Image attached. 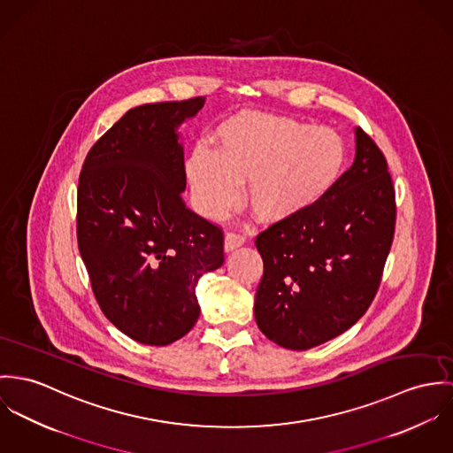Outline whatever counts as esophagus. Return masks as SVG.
<instances>
[{
  "label": "esophagus",
  "mask_w": 453,
  "mask_h": 453,
  "mask_svg": "<svg viewBox=\"0 0 453 453\" xmlns=\"http://www.w3.org/2000/svg\"><path fill=\"white\" fill-rule=\"evenodd\" d=\"M243 243H245V236H243V234H240V233L231 231V233H227V234H226L224 249H226V251L236 250V249H240Z\"/></svg>",
  "instance_id": "obj_1"
}]
</instances>
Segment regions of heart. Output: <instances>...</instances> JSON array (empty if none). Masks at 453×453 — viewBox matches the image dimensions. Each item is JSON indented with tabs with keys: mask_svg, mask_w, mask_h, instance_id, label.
I'll list each match as a JSON object with an SVG mask.
<instances>
[{
	"mask_svg": "<svg viewBox=\"0 0 453 453\" xmlns=\"http://www.w3.org/2000/svg\"><path fill=\"white\" fill-rule=\"evenodd\" d=\"M348 144L339 132L294 118L242 112L217 130L215 152L196 150L186 163L200 211L222 217L247 186L251 211L262 222L297 217L341 180Z\"/></svg>",
	"mask_w": 453,
	"mask_h": 453,
	"instance_id": "obj_1",
	"label": "heart"
}]
</instances>
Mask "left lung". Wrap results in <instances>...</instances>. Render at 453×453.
I'll return each instance as SVG.
<instances>
[{
    "mask_svg": "<svg viewBox=\"0 0 453 453\" xmlns=\"http://www.w3.org/2000/svg\"><path fill=\"white\" fill-rule=\"evenodd\" d=\"M356 156L312 208L262 231L255 321L274 344L305 351L341 334L373 301L391 250L396 203L388 161L359 128Z\"/></svg>",
    "mask_w": 453,
    "mask_h": 453,
    "instance_id": "obj_1",
    "label": "left lung"
}]
</instances>
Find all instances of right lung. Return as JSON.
Instances as JSON below:
<instances>
[{
	"label": "right lung",
	"instance_id": "1",
	"mask_svg": "<svg viewBox=\"0 0 453 453\" xmlns=\"http://www.w3.org/2000/svg\"><path fill=\"white\" fill-rule=\"evenodd\" d=\"M204 97L130 109L88 151L78 184V247L105 318L168 346L200 318L196 285L224 264V234L191 211L179 127Z\"/></svg>",
	"mask_w": 453,
	"mask_h": 453
}]
</instances>
